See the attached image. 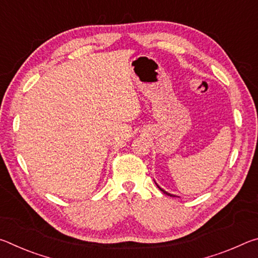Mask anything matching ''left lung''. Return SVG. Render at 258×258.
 Wrapping results in <instances>:
<instances>
[{"label": "left lung", "mask_w": 258, "mask_h": 258, "mask_svg": "<svg viewBox=\"0 0 258 258\" xmlns=\"http://www.w3.org/2000/svg\"><path fill=\"white\" fill-rule=\"evenodd\" d=\"M157 186H158V187H159V190H160V191H163L165 195H167V196H172V197H174V196H173V195H171V194H168V192H166L165 190H163V189H161V187H160L159 185H157Z\"/></svg>", "instance_id": "1"}]
</instances>
